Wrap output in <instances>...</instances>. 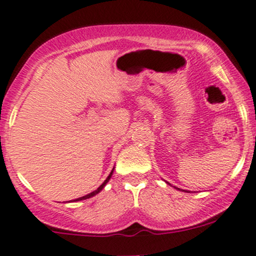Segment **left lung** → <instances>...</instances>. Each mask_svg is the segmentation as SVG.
<instances>
[{"mask_svg":"<svg viewBox=\"0 0 256 256\" xmlns=\"http://www.w3.org/2000/svg\"><path fill=\"white\" fill-rule=\"evenodd\" d=\"M166 183H167V184H170V183H168V182H166ZM174 188H176V189H178V190H182V189H180V188H177V186H174ZM183 192H186V193H189V192H188V190H183Z\"/></svg>","mask_w":256,"mask_h":256,"instance_id":"obj_1","label":"left lung"}]
</instances>
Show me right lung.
<instances>
[{
  "label": "right lung",
  "mask_w": 256,
  "mask_h": 256,
  "mask_svg": "<svg viewBox=\"0 0 256 256\" xmlns=\"http://www.w3.org/2000/svg\"><path fill=\"white\" fill-rule=\"evenodd\" d=\"M114 168H112V171H111V173H110V174H108V177H107V178H106V180H105V182H104L102 184H101V186H98V189H96V190H94V192H92V193H89V194H86V195H84V196H80V198H78V199H74V200H73V202H80V200H85V199H89V198L94 196V195H96V194H98V193H100V192H101V190H102V189H104V188H105V186H106V184H107V182H108V180H110V178H111V177H112V173H114Z\"/></svg>",
  "instance_id": "right-lung-1"
}]
</instances>
